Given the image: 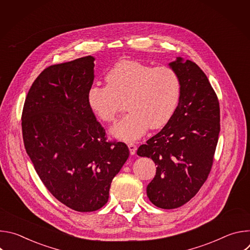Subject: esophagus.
<instances>
[{
    "mask_svg": "<svg viewBox=\"0 0 250 250\" xmlns=\"http://www.w3.org/2000/svg\"><path fill=\"white\" fill-rule=\"evenodd\" d=\"M127 146H128V149H129V152L131 155L135 154V151H136V146L133 144V142H128L127 144Z\"/></svg>",
    "mask_w": 250,
    "mask_h": 250,
    "instance_id": "esophagus-1",
    "label": "esophagus"
}]
</instances>
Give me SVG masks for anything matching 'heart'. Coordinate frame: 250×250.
<instances>
[{"mask_svg":"<svg viewBox=\"0 0 250 250\" xmlns=\"http://www.w3.org/2000/svg\"><path fill=\"white\" fill-rule=\"evenodd\" d=\"M105 86L93 85L87 95L92 112L103 122H113L125 103L128 112L111 128L118 139L133 141L147 128L165 125L174 115L181 96L180 78L168 66L152 67L133 60L115 64Z\"/></svg>","mask_w":250,"mask_h":250,"instance_id":"1","label":"heart"}]
</instances>
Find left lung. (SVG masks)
Instances as JSON below:
<instances>
[{
	"label": "left lung",
	"mask_w": 250,
	"mask_h": 250,
	"mask_svg": "<svg viewBox=\"0 0 250 250\" xmlns=\"http://www.w3.org/2000/svg\"><path fill=\"white\" fill-rule=\"evenodd\" d=\"M168 65L180 78L179 104L166 125L137 149L157 166L147 197L167 209L183 206L203 186L221 129L219 100L202 69L182 57Z\"/></svg>",
	"instance_id": "left-lung-1"
}]
</instances>
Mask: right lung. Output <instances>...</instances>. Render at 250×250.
I'll list each match as a JSON object with an SVG mask.
<instances>
[{"label":"right lung","instance_id":"1","mask_svg":"<svg viewBox=\"0 0 250 250\" xmlns=\"http://www.w3.org/2000/svg\"><path fill=\"white\" fill-rule=\"evenodd\" d=\"M93 56L51 65L32 83L24 101L23 144L47 190L77 211H94L109 200L114 177L129 156L124 142L105 132L87 102Z\"/></svg>","mask_w":250,"mask_h":250}]
</instances>
